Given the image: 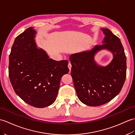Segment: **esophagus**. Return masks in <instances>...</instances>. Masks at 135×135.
<instances>
[{
    "label": "esophagus",
    "instance_id": "obj_1",
    "mask_svg": "<svg viewBox=\"0 0 135 135\" xmlns=\"http://www.w3.org/2000/svg\"><path fill=\"white\" fill-rule=\"evenodd\" d=\"M68 68H69V70H70V71H71V70L72 65H71V64L70 63V62H69V63H68Z\"/></svg>",
    "mask_w": 135,
    "mask_h": 135
}]
</instances>
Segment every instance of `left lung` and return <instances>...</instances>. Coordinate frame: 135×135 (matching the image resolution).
Here are the masks:
<instances>
[{"mask_svg":"<svg viewBox=\"0 0 135 135\" xmlns=\"http://www.w3.org/2000/svg\"><path fill=\"white\" fill-rule=\"evenodd\" d=\"M105 34L102 44L90 51L70 56L71 75L78 98L90 106H98L110 101L123 87L127 74V61L120 38L108 29H101ZM111 51L114 59L107 66H100L94 60L98 51Z\"/></svg>","mask_w":135,"mask_h":135,"instance_id":"left-lung-1","label":"left lung"}]
</instances>
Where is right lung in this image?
<instances>
[{"instance_id": "right-lung-1", "label": "right lung", "mask_w": 135, "mask_h": 135, "mask_svg": "<svg viewBox=\"0 0 135 135\" xmlns=\"http://www.w3.org/2000/svg\"><path fill=\"white\" fill-rule=\"evenodd\" d=\"M36 33L30 27L15 38L8 75L15 93L27 104L42 108L55 101L61 78L70 70L67 60L49 59L45 51L37 48Z\"/></svg>"}]
</instances>
